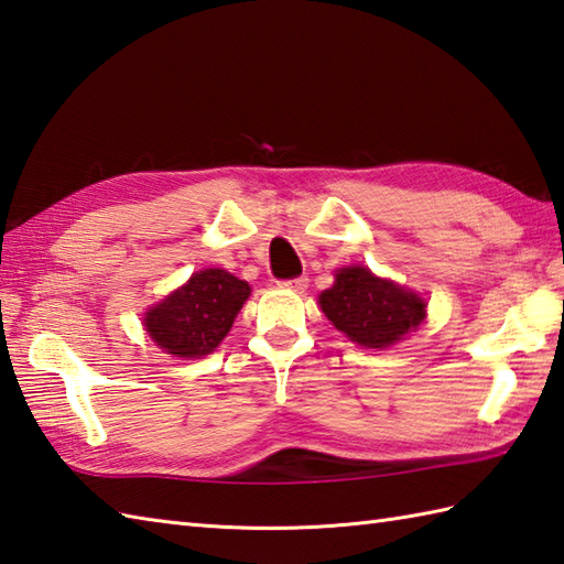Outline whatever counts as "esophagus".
Segmentation results:
<instances>
[{
    "mask_svg": "<svg viewBox=\"0 0 564 564\" xmlns=\"http://www.w3.org/2000/svg\"><path fill=\"white\" fill-rule=\"evenodd\" d=\"M280 284H282V286H286V290L304 292L306 286H308V278H306V274H302V278H294V280H282Z\"/></svg>",
    "mask_w": 564,
    "mask_h": 564,
    "instance_id": "34e87169",
    "label": "esophagus"
}]
</instances>
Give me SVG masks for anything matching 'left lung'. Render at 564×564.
I'll use <instances>...</instances> for the list:
<instances>
[{
	"instance_id": "1",
	"label": "left lung",
	"mask_w": 564,
	"mask_h": 564,
	"mask_svg": "<svg viewBox=\"0 0 564 564\" xmlns=\"http://www.w3.org/2000/svg\"><path fill=\"white\" fill-rule=\"evenodd\" d=\"M323 314L349 340L365 347H388L424 321L417 294L388 280H379L367 268H343L335 284L318 296Z\"/></svg>"
}]
</instances>
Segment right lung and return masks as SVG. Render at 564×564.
<instances>
[{
	"label": "right lung",
	"mask_w": 564,
	"mask_h": 564,
	"mask_svg": "<svg viewBox=\"0 0 564 564\" xmlns=\"http://www.w3.org/2000/svg\"><path fill=\"white\" fill-rule=\"evenodd\" d=\"M250 294V286L227 270L195 272L185 286L149 308L144 328L176 357H203L215 349Z\"/></svg>",
	"instance_id": "add662e5"
}]
</instances>
